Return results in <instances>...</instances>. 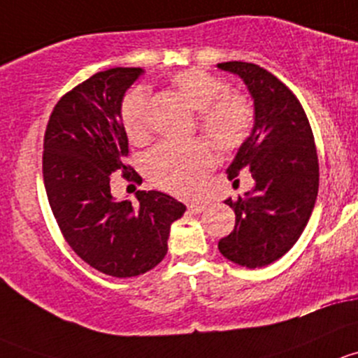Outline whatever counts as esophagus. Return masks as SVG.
Masks as SVG:
<instances>
[{
    "label": "esophagus",
    "instance_id": "1",
    "mask_svg": "<svg viewBox=\"0 0 358 358\" xmlns=\"http://www.w3.org/2000/svg\"><path fill=\"white\" fill-rule=\"evenodd\" d=\"M205 208L206 205L201 203V201H191V203L187 205V210H189L191 213H201Z\"/></svg>",
    "mask_w": 358,
    "mask_h": 358
}]
</instances>
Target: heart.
Returning a JSON list of instances; mask_svg holds the SVG:
<instances>
[{"mask_svg":"<svg viewBox=\"0 0 358 358\" xmlns=\"http://www.w3.org/2000/svg\"><path fill=\"white\" fill-rule=\"evenodd\" d=\"M171 83L179 96L198 112L201 132L222 152L239 148L252 134L255 112L250 99L239 93H226L219 77L200 69L176 72ZM148 94L136 87L125 94L120 105V122L132 143H141L148 134ZM215 164V153L205 141L160 143L145 155V172L157 187L169 193L189 196Z\"/></svg>","mask_w":358,"mask_h":358,"instance_id":"obj_1","label":"heart"}]
</instances>
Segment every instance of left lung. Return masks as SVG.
<instances>
[{"label": "left lung", "mask_w": 358, "mask_h": 358, "mask_svg": "<svg viewBox=\"0 0 358 358\" xmlns=\"http://www.w3.org/2000/svg\"><path fill=\"white\" fill-rule=\"evenodd\" d=\"M217 67L241 77L255 110L252 134L227 167L229 179L243 169L252 172L255 186L245 198L224 201L234 210L236 224L219 250L241 267H265L293 248L314 210L319 191L314 134L298 98L271 72L246 62Z\"/></svg>", "instance_id": "8db88e82"}]
</instances>
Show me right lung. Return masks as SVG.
I'll use <instances>...</instances> for the list:
<instances>
[{"mask_svg": "<svg viewBox=\"0 0 358 358\" xmlns=\"http://www.w3.org/2000/svg\"><path fill=\"white\" fill-rule=\"evenodd\" d=\"M143 69L94 73L55 105L44 132L43 178L53 215L70 248L112 278L152 271L167 255L174 220L186 206L162 191H138L139 203L117 201L110 176L138 174L125 165L129 141L120 105Z\"/></svg>", "mask_w": 358, "mask_h": 358, "instance_id": "right-lung-1", "label": "right lung"}]
</instances>
